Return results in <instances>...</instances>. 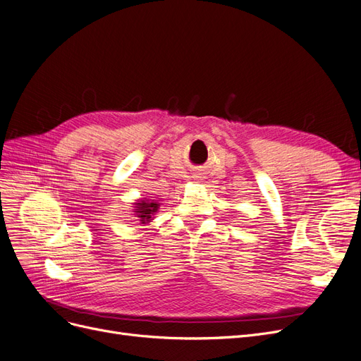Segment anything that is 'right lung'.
I'll return each instance as SVG.
<instances>
[{"label":"right lung","mask_w":361,"mask_h":361,"mask_svg":"<svg viewBox=\"0 0 361 361\" xmlns=\"http://www.w3.org/2000/svg\"><path fill=\"white\" fill-rule=\"evenodd\" d=\"M136 214L137 218L142 221V224L151 221V214H154L158 209L157 203H148V201H142V203H136Z\"/></svg>","instance_id":"1"}]
</instances>
